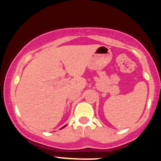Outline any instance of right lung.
<instances>
[{
    "instance_id": "right-lung-1",
    "label": "right lung",
    "mask_w": 161,
    "mask_h": 161,
    "mask_svg": "<svg viewBox=\"0 0 161 161\" xmlns=\"http://www.w3.org/2000/svg\"><path fill=\"white\" fill-rule=\"evenodd\" d=\"M65 126H66V125H64V127H62V128H61V129H63V128H64V127H65Z\"/></svg>"
}]
</instances>
